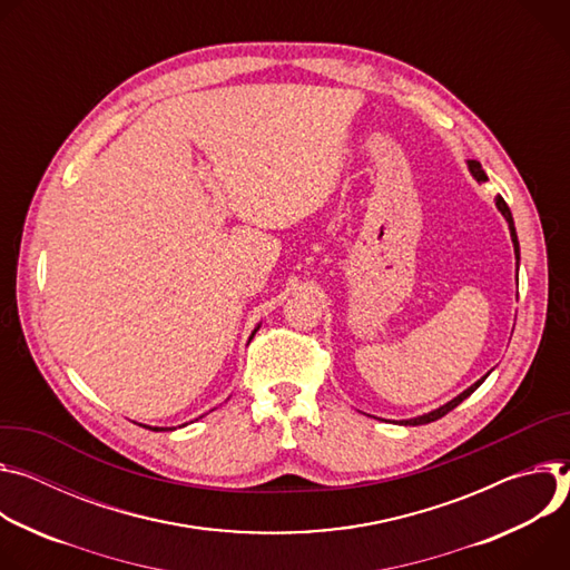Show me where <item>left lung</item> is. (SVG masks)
<instances>
[{
  "instance_id": "obj_1",
  "label": "left lung",
  "mask_w": 570,
  "mask_h": 570,
  "mask_svg": "<svg viewBox=\"0 0 570 570\" xmlns=\"http://www.w3.org/2000/svg\"><path fill=\"white\" fill-rule=\"evenodd\" d=\"M469 169H471V174L475 176V180H487V174H484V169H482V165L478 163V160H469ZM495 206H498V210L502 213V217L508 219V224H510V235H512V242H514V253H517V261H519V237H517V228H514V217H512V210H510V206L504 204V199L502 197H495ZM489 375V373H487ZM484 375V377H487ZM484 377H480L478 383H473L466 392H462L460 396H455L453 401H449L446 405H441L439 410H432V412H428V414H423V416H416V419H407V421H401L403 425H423V423H430V421H436V419H441L444 414H449L451 410H455L464 399H469L482 383H484Z\"/></svg>"
}]
</instances>
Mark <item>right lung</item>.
<instances>
[{"instance_id":"1","label":"right lung","mask_w":570,"mask_h":570,"mask_svg":"<svg viewBox=\"0 0 570 570\" xmlns=\"http://www.w3.org/2000/svg\"><path fill=\"white\" fill-rule=\"evenodd\" d=\"M258 328H261V326H258ZM258 328H256V331H258ZM256 331H253V333H256ZM145 428H147V425H145ZM154 430H171V428H154Z\"/></svg>"}]
</instances>
